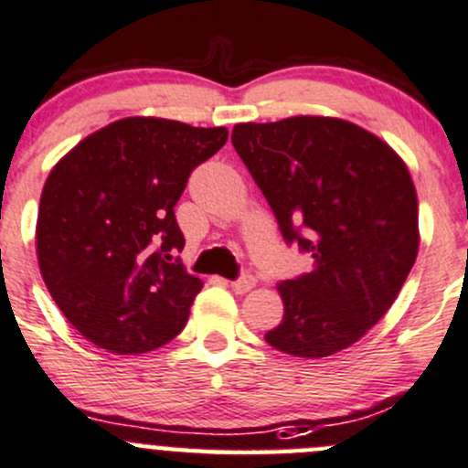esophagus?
Instances as JSON below:
<instances>
[{
  "instance_id": "34e87169",
  "label": "esophagus",
  "mask_w": 468,
  "mask_h": 468,
  "mask_svg": "<svg viewBox=\"0 0 468 468\" xmlns=\"http://www.w3.org/2000/svg\"><path fill=\"white\" fill-rule=\"evenodd\" d=\"M230 288H233L235 292H238V294H244V292H249V290H253V288H256V276H251V274H244V276H239L238 281H233V283H230Z\"/></svg>"
}]
</instances>
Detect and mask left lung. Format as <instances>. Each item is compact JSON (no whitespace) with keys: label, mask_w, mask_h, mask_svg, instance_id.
I'll list each match as a JSON object with an SVG mask.
<instances>
[{"label":"left lung","mask_w":468,"mask_h":468,"mask_svg":"<svg viewBox=\"0 0 468 468\" xmlns=\"http://www.w3.org/2000/svg\"><path fill=\"white\" fill-rule=\"evenodd\" d=\"M230 142L285 242L313 258L308 274L276 285L283 320L265 340L299 359L355 345L391 308L419 256L407 165L378 134L331 116L238 123Z\"/></svg>","instance_id":"1"}]
</instances>
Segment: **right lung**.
<instances>
[{"label":"right lung","mask_w":468,"mask_h":468,"mask_svg":"<svg viewBox=\"0 0 468 468\" xmlns=\"http://www.w3.org/2000/svg\"><path fill=\"white\" fill-rule=\"evenodd\" d=\"M226 128L130 116L81 139L49 171L36 253L49 294L89 343L144 355L183 331L203 281L176 253V203Z\"/></svg>","instance_id":"1"}]
</instances>
